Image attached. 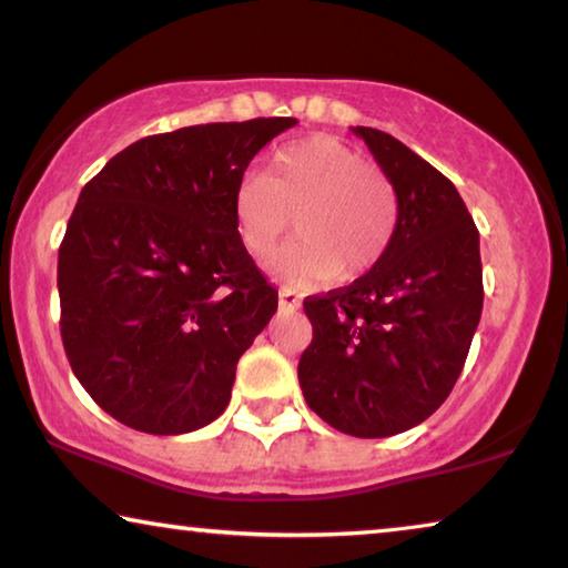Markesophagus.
Wrapping results in <instances>:
<instances>
[{"label":"esophagus","mask_w":568,"mask_h":568,"mask_svg":"<svg viewBox=\"0 0 568 568\" xmlns=\"http://www.w3.org/2000/svg\"><path fill=\"white\" fill-rule=\"evenodd\" d=\"M277 298H281V311L283 313H293V311L301 308V295L291 291V287H281Z\"/></svg>","instance_id":"1"}]
</instances>
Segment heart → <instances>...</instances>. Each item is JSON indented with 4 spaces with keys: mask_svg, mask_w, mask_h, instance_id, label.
I'll list each match as a JSON object with an SVG mask.
<instances>
[{
    "mask_svg": "<svg viewBox=\"0 0 568 568\" xmlns=\"http://www.w3.org/2000/svg\"><path fill=\"white\" fill-rule=\"evenodd\" d=\"M295 216L301 240L275 257L273 275L308 291L338 275H359L390 247L397 201L365 158L326 134L293 142L270 160L267 175L247 173L234 191V222L244 250L265 260Z\"/></svg>",
    "mask_w": 568,
    "mask_h": 568,
    "instance_id": "obj_1",
    "label": "heart"
}]
</instances>
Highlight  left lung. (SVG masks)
Listing matches in <instances>:
<instances>
[{
	"label": "left lung",
	"instance_id": "left-lung-1",
	"mask_svg": "<svg viewBox=\"0 0 568 568\" xmlns=\"http://www.w3.org/2000/svg\"><path fill=\"white\" fill-rule=\"evenodd\" d=\"M397 199L390 247L369 273L303 301L313 326L298 379L342 434L385 438L438 410L481 316L479 232L459 191L393 134L352 126Z\"/></svg>",
	"mask_w": 568,
	"mask_h": 568
}]
</instances>
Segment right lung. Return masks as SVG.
<instances>
[{
	"instance_id": "obj_1",
	"label": "right lung",
	"mask_w": 568,
	"mask_h": 568,
	"mask_svg": "<svg viewBox=\"0 0 568 568\" xmlns=\"http://www.w3.org/2000/svg\"><path fill=\"white\" fill-rule=\"evenodd\" d=\"M293 116L152 134L83 185L58 250L61 336L94 403L134 430L191 434L230 405L236 362L277 311L234 191Z\"/></svg>"
}]
</instances>
